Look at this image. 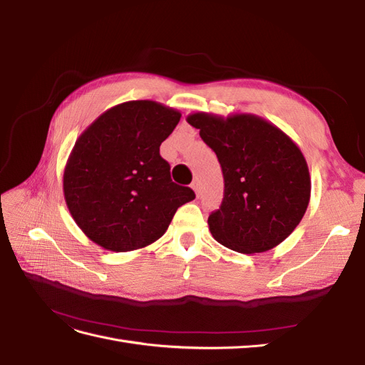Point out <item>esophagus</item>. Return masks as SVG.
Listing matches in <instances>:
<instances>
[{"label":"esophagus","instance_id":"1","mask_svg":"<svg viewBox=\"0 0 365 365\" xmlns=\"http://www.w3.org/2000/svg\"><path fill=\"white\" fill-rule=\"evenodd\" d=\"M192 189L195 190V193H196L197 196H200V195H201V182L197 181V180H195V181L192 182Z\"/></svg>","mask_w":365,"mask_h":365}]
</instances>
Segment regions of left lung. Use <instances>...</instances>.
<instances>
[{
    "label": "left lung",
    "instance_id": "obj_1",
    "mask_svg": "<svg viewBox=\"0 0 365 365\" xmlns=\"http://www.w3.org/2000/svg\"><path fill=\"white\" fill-rule=\"evenodd\" d=\"M212 148L224 175V200L208 216L213 237L230 250L263 252L300 224L311 197L307 163L295 143L252 114L187 117Z\"/></svg>",
    "mask_w": 365,
    "mask_h": 365
}]
</instances>
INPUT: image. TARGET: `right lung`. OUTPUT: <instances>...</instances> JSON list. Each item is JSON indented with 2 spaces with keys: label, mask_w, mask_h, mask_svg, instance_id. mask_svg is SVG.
<instances>
[{
  "label": "right lung",
  "mask_w": 365,
  "mask_h": 365,
  "mask_svg": "<svg viewBox=\"0 0 365 365\" xmlns=\"http://www.w3.org/2000/svg\"><path fill=\"white\" fill-rule=\"evenodd\" d=\"M181 114L152 101L108 109L77 138L63 172V195L76 224L94 244L125 252L150 245L178 207L195 200L175 184L161 143Z\"/></svg>",
  "instance_id": "1"
}]
</instances>
